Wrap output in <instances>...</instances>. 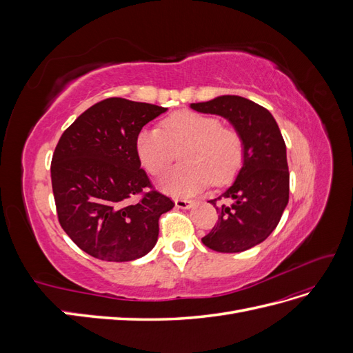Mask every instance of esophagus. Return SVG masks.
<instances>
[{"mask_svg":"<svg viewBox=\"0 0 353 353\" xmlns=\"http://www.w3.org/2000/svg\"><path fill=\"white\" fill-rule=\"evenodd\" d=\"M175 206L179 209H190L194 206L193 200H185V199H175Z\"/></svg>","mask_w":353,"mask_h":353,"instance_id":"obj_1","label":"esophagus"}]
</instances>
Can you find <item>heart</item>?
<instances>
[{
    "instance_id": "1",
    "label": "heart",
    "mask_w": 353,
    "mask_h": 353,
    "mask_svg": "<svg viewBox=\"0 0 353 353\" xmlns=\"http://www.w3.org/2000/svg\"><path fill=\"white\" fill-rule=\"evenodd\" d=\"M183 165L166 172L160 187L176 197H188L206 188L227 184L243 163L244 148L240 134L222 126L218 117L193 110H178L166 116L160 128H143L137 134L135 148L143 166L160 175L172 163L175 148Z\"/></svg>"
}]
</instances>
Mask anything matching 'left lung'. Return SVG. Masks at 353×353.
<instances>
[{"label":"left lung","instance_id":"obj_1","mask_svg":"<svg viewBox=\"0 0 353 353\" xmlns=\"http://www.w3.org/2000/svg\"><path fill=\"white\" fill-rule=\"evenodd\" d=\"M191 109L219 114L236 128L243 140V166L232 185L210 203L218 210V223L201 239L206 248L237 253L262 243L279 225L288 203L285 143L274 116L262 105L240 95H221ZM219 199L231 201L227 207Z\"/></svg>","mask_w":353,"mask_h":353}]
</instances>
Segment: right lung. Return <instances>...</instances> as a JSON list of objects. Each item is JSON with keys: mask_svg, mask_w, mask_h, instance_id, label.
I'll list each match as a JSON object with an SVG mask.
<instances>
[{"mask_svg": "<svg viewBox=\"0 0 353 353\" xmlns=\"http://www.w3.org/2000/svg\"><path fill=\"white\" fill-rule=\"evenodd\" d=\"M166 110L105 99L85 110L60 137L51 160L59 222L72 241L94 258H143L157 241L160 215L175 206L153 188L135 148L137 134Z\"/></svg>", "mask_w": 353, "mask_h": 353, "instance_id": "add662e5", "label": "right lung"}]
</instances>
